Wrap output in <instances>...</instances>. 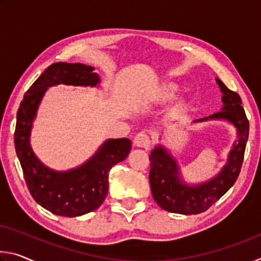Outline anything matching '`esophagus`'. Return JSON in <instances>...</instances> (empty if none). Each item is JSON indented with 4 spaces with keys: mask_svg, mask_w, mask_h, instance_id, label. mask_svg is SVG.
Instances as JSON below:
<instances>
[{
    "mask_svg": "<svg viewBox=\"0 0 261 261\" xmlns=\"http://www.w3.org/2000/svg\"><path fill=\"white\" fill-rule=\"evenodd\" d=\"M134 143L136 146L143 147L145 149H149L152 147V140L146 132H139V134H137L134 139Z\"/></svg>",
    "mask_w": 261,
    "mask_h": 261,
    "instance_id": "34e87169",
    "label": "esophagus"
}]
</instances>
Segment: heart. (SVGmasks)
<instances>
[{"label":"heart","instance_id":"1","mask_svg":"<svg viewBox=\"0 0 261 261\" xmlns=\"http://www.w3.org/2000/svg\"><path fill=\"white\" fill-rule=\"evenodd\" d=\"M175 91V87L173 85H166L165 87H163V91H162V95L165 96H169L174 93Z\"/></svg>","mask_w":261,"mask_h":261}]
</instances>
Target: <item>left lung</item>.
Segmentation results:
<instances>
[{
  "label": "left lung",
  "mask_w": 261,
  "mask_h": 261,
  "mask_svg": "<svg viewBox=\"0 0 261 261\" xmlns=\"http://www.w3.org/2000/svg\"><path fill=\"white\" fill-rule=\"evenodd\" d=\"M216 82L223 93L222 110L196 122L211 118L228 120L238 130L237 144L229 154L228 163L222 171L210 182L197 187H188L180 182L175 160L161 146L153 149L149 155V183L153 198L162 210L171 213L190 215L207 211L232 187L241 173L246 141L249 138V120L244 108L242 107L240 94L229 90L219 79H216Z\"/></svg>",
  "instance_id": "left-lung-1"
}]
</instances>
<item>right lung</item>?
<instances>
[{
    "label": "right lung",
    "instance_id": "add662e5",
    "mask_svg": "<svg viewBox=\"0 0 261 261\" xmlns=\"http://www.w3.org/2000/svg\"><path fill=\"white\" fill-rule=\"evenodd\" d=\"M98 83V74L90 65L54 63L26 91L17 113L15 148L26 185L33 199L56 215L72 218L98 208L107 196L110 168L124 160L131 151V141L127 138L110 139L85 165L68 173H56L43 166L31 148L32 121L48 86H95Z\"/></svg>",
    "mask_w": 261,
    "mask_h": 261
}]
</instances>
